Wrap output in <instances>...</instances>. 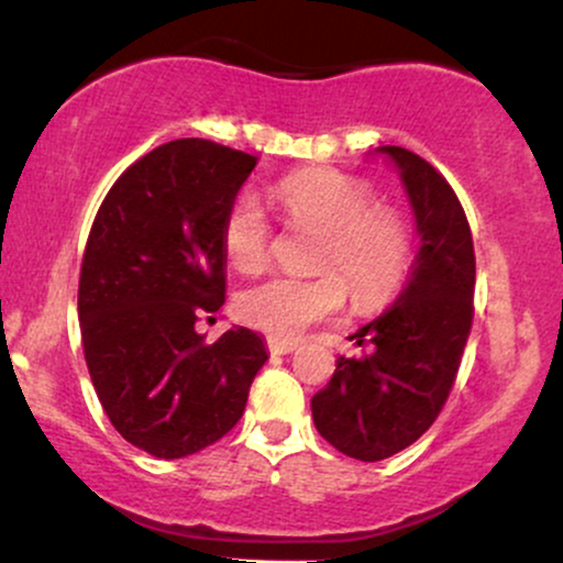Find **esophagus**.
Instances as JSON below:
<instances>
[{
	"label": "esophagus",
	"instance_id": "esophagus-1",
	"mask_svg": "<svg viewBox=\"0 0 563 563\" xmlns=\"http://www.w3.org/2000/svg\"><path fill=\"white\" fill-rule=\"evenodd\" d=\"M267 349L273 354H290L296 349V341H288V339H273V335H269L267 339Z\"/></svg>",
	"mask_w": 563,
	"mask_h": 563
}]
</instances>
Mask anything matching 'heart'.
Masks as SVG:
<instances>
[{"mask_svg":"<svg viewBox=\"0 0 563 563\" xmlns=\"http://www.w3.org/2000/svg\"><path fill=\"white\" fill-rule=\"evenodd\" d=\"M275 203L294 228L318 230L312 277L273 275L238 294L245 325L275 339L299 335L331 318L349 299L378 309L405 286L412 267V232L405 214L378 203L367 179L335 169H303L273 187ZM275 232L251 196L230 203L222 222L224 256L238 273H260L273 256Z\"/></svg>","mask_w":563,"mask_h":563,"instance_id":"1","label":"heart"}]
</instances>
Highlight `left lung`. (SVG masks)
<instances>
[{
  "label": "left lung",
  "instance_id": "obj_1",
  "mask_svg": "<svg viewBox=\"0 0 563 563\" xmlns=\"http://www.w3.org/2000/svg\"><path fill=\"white\" fill-rule=\"evenodd\" d=\"M416 211V273L389 312L349 335L363 357H339L312 397L320 437L349 457L373 463L429 431L457 378L474 320L476 256L466 211L429 161L386 145Z\"/></svg>",
  "mask_w": 563,
  "mask_h": 563
}]
</instances>
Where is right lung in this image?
<instances>
[{"label": "right lung", "mask_w": 563, "mask_h": 563, "mask_svg": "<svg viewBox=\"0 0 563 563\" xmlns=\"http://www.w3.org/2000/svg\"><path fill=\"white\" fill-rule=\"evenodd\" d=\"M256 158L174 140L115 179L79 275L81 346L113 429L156 457L209 448L241 421L267 363L254 331L206 344L196 325L224 303L222 222Z\"/></svg>", "instance_id": "obj_1"}]
</instances>
